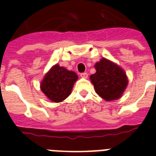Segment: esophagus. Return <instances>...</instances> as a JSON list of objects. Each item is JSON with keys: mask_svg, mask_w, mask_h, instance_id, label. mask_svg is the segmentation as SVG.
<instances>
[{"mask_svg": "<svg viewBox=\"0 0 156 156\" xmlns=\"http://www.w3.org/2000/svg\"><path fill=\"white\" fill-rule=\"evenodd\" d=\"M80 77L83 78H88V73H83L80 74Z\"/></svg>", "mask_w": 156, "mask_h": 156, "instance_id": "obj_1", "label": "esophagus"}]
</instances>
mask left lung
I'll return each mask as SVG.
<instances>
[{"label":"left lung","mask_w":156,"mask_h":156,"mask_svg":"<svg viewBox=\"0 0 156 156\" xmlns=\"http://www.w3.org/2000/svg\"><path fill=\"white\" fill-rule=\"evenodd\" d=\"M94 68L96 73L89 78L96 94L108 102L121 98L129 83L124 69L105 58L96 62Z\"/></svg>","instance_id":"left-lung-1"}]
</instances>
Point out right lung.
Segmentation results:
<instances>
[{
	"instance_id": "obj_1",
	"label": "right lung",
	"mask_w": 156,
	"mask_h": 156,
	"mask_svg": "<svg viewBox=\"0 0 156 156\" xmlns=\"http://www.w3.org/2000/svg\"><path fill=\"white\" fill-rule=\"evenodd\" d=\"M78 78L76 73L60 67L57 63L45 74L40 83V88L49 100L60 103L71 94L74 83Z\"/></svg>"
}]
</instances>
